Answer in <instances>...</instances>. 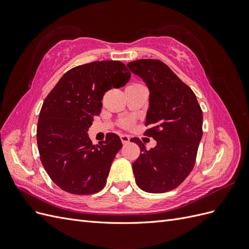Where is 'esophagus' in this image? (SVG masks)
<instances>
[{
    "instance_id": "esophagus-1",
    "label": "esophagus",
    "mask_w": 249,
    "mask_h": 249,
    "mask_svg": "<svg viewBox=\"0 0 249 249\" xmlns=\"http://www.w3.org/2000/svg\"><path fill=\"white\" fill-rule=\"evenodd\" d=\"M120 139H122V142L124 144H126V143L130 142V137L127 135H120Z\"/></svg>"
}]
</instances>
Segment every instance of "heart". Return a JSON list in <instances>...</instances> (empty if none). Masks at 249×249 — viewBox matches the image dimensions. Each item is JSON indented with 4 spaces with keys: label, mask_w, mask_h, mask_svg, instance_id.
<instances>
[{
    "label": "heart",
    "mask_w": 249,
    "mask_h": 249,
    "mask_svg": "<svg viewBox=\"0 0 249 249\" xmlns=\"http://www.w3.org/2000/svg\"><path fill=\"white\" fill-rule=\"evenodd\" d=\"M142 84H139V83H135V84L131 85V86H141ZM122 125L123 126H129L130 125V122H127V120H125V122H123L122 123Z\"/></svg>",
    "instance_id": "obj_1"
}]
</instances>
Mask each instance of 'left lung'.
Wrapping results in <instances>:
<instances>
[{
    "label": "left lung",
    "mask_w": 249,
    "mask_h": 249,
    "mask_svg": "<svg viewBox=\"0 0 249 249\" xmlns=\"http://www.w3.org/2000/svg\"><path fill=\"white\" fill-rule=\"evenodd\" d=\"M131 71L149 89V108L144 135L157 145L146 149L133 138L141 154L132 165L140 189L164 193L182 184L194 167L202 137V111L192 89L160 60L140 59L129 62Z\"/></svg>",
    "instance_id": "left-lung-1"
}]
</instances>
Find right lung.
Listing matches in <instances>:
<instances>
[{
  "label": "right lung",
  "instance_id": "1",
  "mask_svg": "<svg viewBox=\"0 0 249 249\" xmlns=\"http://www.w3.org/2000/svg\"><path fill=\"white\" fill-rule=\"evenodd\" d=\"M131 72L120 61H94L73 67L51 90L37 124V145L48 175L62 190L93 194L106 185L123 143L116 134L93 145L87 131L101 113L105 92L124 86Z\"/></svg>",
  "mask_w": 249,
  "mask_h": 249
}]
</instances>
